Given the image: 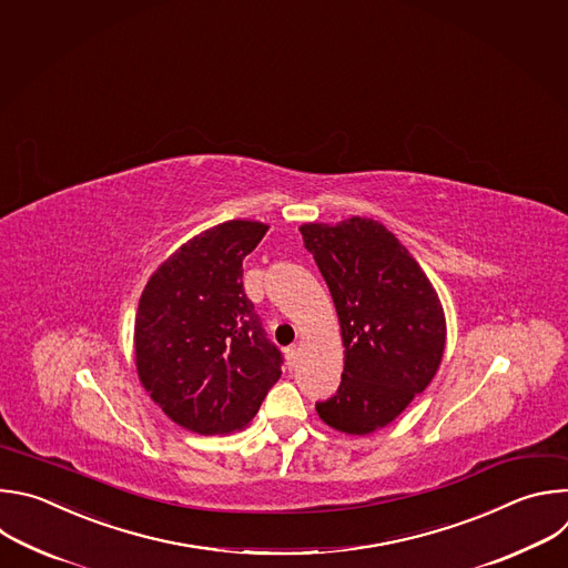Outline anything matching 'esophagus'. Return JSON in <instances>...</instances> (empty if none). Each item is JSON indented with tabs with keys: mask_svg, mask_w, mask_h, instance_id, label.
Masks as SVG:
<instances>
[{
	"mask_svg": "<svg viewBox=\"0 0 568 568\" xmlns=\"http://www.w3.org/2000/svg\"><path fill=\"white\" fill-rule=\"evenodd\" d=\"M297 358H300V347H297V345L288 347V349H286V363H288V367H295Z\"/></svg>",
	"mask_w": 568,
	"mask_h": 568,
	"instance_id": "obj_1",
	"label": "esophagus"
}]
</instances>
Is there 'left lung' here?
<instances>
[{
  "instance_id": "left-lung-1",
  "label": "left lung",
  "mask_w": 568,
  "mask_h": 568,
  "mask_svg": "<svg viewBox=\"0 0 568 568\" xmlns=\"http://www.w3.org/2000/svg\"><path fill=\"white\" fill-rule=\"evenodd\" d=\"M337 311L345 369L317 416L365 436L387 427L432 383L445 352L440 300L409 251L367 216L300 225Z\"/></svg>"
}]
</instances>
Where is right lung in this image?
Returning <instances> with one entry per match:
<instances>
[{"mask_svg": "<svg viewBox=\"0 0 568 568\" xmlns=\"http://www.w3.org/2000/svg\"><path fill=\"white\" fill-rule=\"evenodd\" d=\"M268 225L223 221L174 251L148 280L134 361L150 398L181 427L214 436L251 425L282 376V354L244 293V260Z\"/></svg>", "mask_w": 568, "mask_h": 568, "instance_id": "right-lung-1", "label": "right lung"}]
</instances>
